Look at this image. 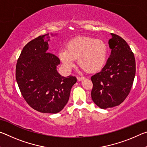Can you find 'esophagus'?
Masks as SVG:
<instances>
[{"mask_svg": "<svg viewBox=\"0 0 147 147\" xmlns=\"http://www.w3.org/2000/svg\"><path fill=\"white\" fill-rule=\"evenodd\" d=\"M85 78H84V76H78L77 77V80H78V81H82V80H83Z\"/></svg>", "mask_w": 147, "mask_h": 147, "instance_id": "34e87169", "label": "esophagus"}]
</instances>
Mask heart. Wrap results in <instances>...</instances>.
Segmentation results:
<instances>
[{
	"instance_id": "heart-1",
	"label": "heart",
	"mask_w": 147,
	"mask_h": 147,
	"mask_svg": "<svg viewBox=\"0 0 147 147\" xmlns=\"http://www.w3.org/2000/svg\"><path fill=\"white\" fill-rule=\"evenodd\" d=\"M108 49L101 39L91 37H78L69 41L66 49L58 53V58L67 69H71L76 65L78 59L79 65L89 73L100 71L106 63Z\"/></svg>"
}]
</instances>
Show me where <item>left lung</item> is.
Returning a JSON list of instances; mask_svg holds the SVG:
<instances>
[{"label":"left lung","mask_w":147,"mask_h":147,"mask_svg":"<svg viewBox=\"0 0 147 147\" xmlns=\"http://www.w3.org/2000/svg\"><path fill=\"white\" fill-rule=\"evenodd\" d=\"M111 54L100 72L91 76L92 100L102 109L119 106L127 97L136 74L134 53L126 41L111 34Z\"/></svg>","instance_id":"obj_1"}]
</instances>
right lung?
<instances>
[{"label": "right lung", "mask_w": 147, "mask_h": 147, "mask_svg": "<svg viewBox=\"0 0 147 147\" xmlns=\"http://www.w3.org/2000/svg\"><path fill=\"white\" fill-rule=\"evenodd\" d=\"M49 34L32 39L24 47L16 65V77L23 98L35 110L57 113L69 100L75 76H61L56 67L60 60L47 53Z\"/></svg>", "instance_id": "right-lung-1"}]
</instances>
